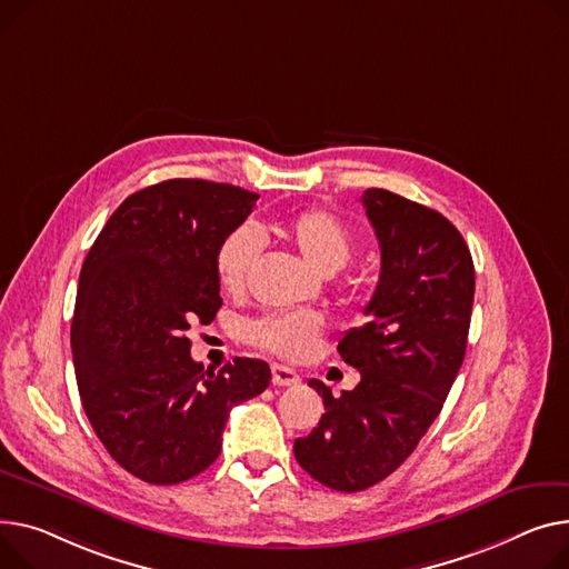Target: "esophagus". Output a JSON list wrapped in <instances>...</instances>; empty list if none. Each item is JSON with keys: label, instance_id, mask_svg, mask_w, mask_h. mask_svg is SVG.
<instances>
[{"label": "esophagus", "instance_id": "obj_1", "mask_svg": "<svg viewBox=\"0 0 569 569\" xmlns=\"http://www.w3.org/2000/svg\"><path fill=\"white\" fill-rule=\"evenodd\" d=\"M272 385L274 387H297L299 385V375L281 363L272 366Z\"/></svg>", "mask_w": 569, "mask_h": 569}]
</instances>
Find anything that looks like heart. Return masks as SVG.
I'll list each match as a JSON object with an SVG mask.
<instances>
[{
    "mask_svg": "<svg viewBox=\"0 0 569 569\" xmlns=\"http://www.w3.org/2000/svg\"><path fill=\"white\" fill-rule=\"evenodd\" d=\"M286 236L320 274H336L346 268L355 251L352 233L336 214L311 208L286 221ZM262 249V236L256 226H238L217 249V277L231 292L244 288ZM325 331L322 316L313 311L272 313L249 327V340L260 350L283 359H307L316 352Z\"/></svg>",
    "mask_w": 569,
    "mask_h": 569,
    "instance_id": "1",
    "label": "heart"
}]
</instances>
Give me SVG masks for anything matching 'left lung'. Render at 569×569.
Segmentation results:
<instances>
[{
	"instance_id": "obj_1",
	"label": "left lung",
	"mask_w": 569,
	"mask_h": 569,
	"mask_svg": "<svg viewBox=\"0 0 569 569\" xmlns=\"http://www.w3.org/2000/svg\"><path fill=\"white\" fill-rule=\"evenodd\" d=\"M361 203L380 240L382 270L338 355L361 382L338 398L311 380L325 413L295 458L336 491H361L393 473L419 446L465 361L476 274L471 251L443 214L370 187Z\"/></svg>"
}]
</instances>
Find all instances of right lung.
<instances>
[{
    "mask_svg": "<svg viewBox=\"0 0 569 569\" xmlns=\"http://www.w3.org/2000/svg\"><path fill=\"white\" fill-rule=\"evenodd\" d=\"M256 201L197 178L150 184L113 210L84 258L70 327L74 377L98 439L139 480L176 485L206 471L231 409L272 380L260 359L203 370L184 336L214 320L217 249Z\"/></svg>",
    "mask_w": 569,
    "mask_h": 569,
    "instance_id": "add662e5",
    "label": "right lung"
}]
</instances>
